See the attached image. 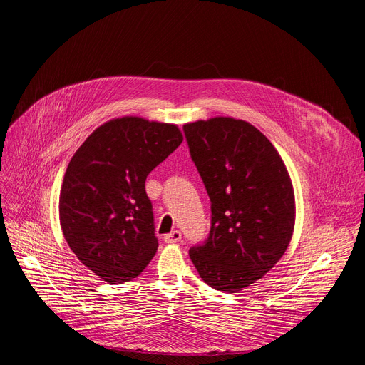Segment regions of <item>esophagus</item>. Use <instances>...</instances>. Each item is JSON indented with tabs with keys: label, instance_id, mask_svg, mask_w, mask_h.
Returning a JSON list of instances; mask_svg holds the SVG:
<instances>
[{
	"label": "esophagus",
	"instance_id": "1",
	"mask_svg": "<svg viewBox=\"0 0 365 365\" xmlns=\"http://www.w3.org/2000/svg\"><path fill=\"white\" fill-rule=\"evenodd\" d=\"M164 241L168 244H175V242H180L182 241V232L180 231H171L170 234L164 235Z\"/></svg>",
	"mask_w": 365,
	"mask_h": 365
}]
</instances>
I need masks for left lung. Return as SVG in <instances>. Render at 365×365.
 Here are the masks:
<instances>
[{"label": "left lung", "mask_w": 365, "mask_h": 365, "mask_svg": "<svg viewBox=\"0 0 365 365\" xmlns=\"http://www.w3.org/2000/svg\"><path fill=\"white\" fill-rule=\"evenodd\" d=\"M212 202V226L189 256L204 282L237 293L282 257L293 235L294 194L274 145L256 127L234 118L183 125Z\"/></svg>", "instance_id": "1"}]
</instances>
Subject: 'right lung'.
<instances>
[{
	"instance_id": "right-lung-1",
	"label": "right lung",
	"mask_w": 365,
	"mask_h": 365,
	"mask_svg": "<svg viewBox=\"0 0 365 365\" xmlns=\"http://www.w3.org/2000/svg\"><path fill=\"white\" fill-rule=\"evenodd\" d=\"M173 124L124 117L96 128L72 157L59 200L71 250L109 284L140 275L158 247L149 173L182 143Z\"/></svg>"
}]
</instances>
